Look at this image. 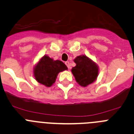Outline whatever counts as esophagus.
<instances>
[{
  "instance_id": "1",
  "label": "esophagus",
  "mask_w": 134,
  "mask_h": 134,
  "mask_svg": "<svg viewBox=\"0 0 134 134\" xmlns=\"http://www.w3.org/2000/svg\"><path fill=\"white\" fill-rule=\"evenodd\" d=\"M65 64H66V65L67 66V67H68V69H70V68H71V67H70V64L69 62H65Z\"/></svg>"
}]
</instances>
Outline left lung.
<instances>
[{
  "label": "left lung",
  "mask_w": 134,
  "mask_h": 134,
  "mask_svg": "<svg viewBox=\"0 0 134 134\" xmlns=\"http://www.w3.org/2000/svg\"><path fill=\"white\" fill-rule=\"evenodd\" d=\"M74 62L76 66L72 68L71 71L81 86L87 87L96 80L99 69L94 62L85 55L77 56Z\"/></svg>",
  "instance_id": "1"
}]
</instances>
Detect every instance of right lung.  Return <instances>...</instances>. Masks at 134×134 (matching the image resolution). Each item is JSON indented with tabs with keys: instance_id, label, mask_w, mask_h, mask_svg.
I'll list each match as a JSON object with an SVG mask.
<instances>
[{
	"instance_id": "1",
	"label": "right lung",
	"mask_w": 134,
	"mask_h": 134,
	"mask_svg": "<svg viewBox=\"0 0 134 134\" xmlns=\"http://www.w3.org/2000/svg\"><path fill=\"white\" fill-rule=\"evenodd\" d=\"M67 69L64 63L44 55L34 66L33 72L37 82L49 87L55 82L58 73Z\"/></svg>"
}]
</instances>
